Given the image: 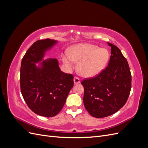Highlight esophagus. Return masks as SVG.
<instances>
[{"label":"esophagus","instance_id":"esophagus-1","mask_svg":"<svg viewBox=\"0 0 148 148\" xmlns=\"http://www.w3.org/2000/svg\"><path fill=\"white\" fill-rule=\"evenodd\" d=\"M74 83L75 84H77L80 83V79L78 77H75L74 78Z\"/></svg>","mask_w":148,"mask_h":148}]
</instances>
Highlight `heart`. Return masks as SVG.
<instances>
[{
    "label": "heart",
    "instance_id": "heart-1",
    "mask_svg": "<svg viewBox=\"0 0 148 148\" xmlns=\"http://www.w3.org/2000/svg\"><path fill=\"white\" fill-rule=\"evenodd\" d=\"M109 59V52L91 44H79L71 47L69 53L62 56L65 65L71 68L74 62H78L77 70L84 77H92L105 69Z\"/></svg>",
    "mask_w": 148,
    "mask_h": 148
}]
</instances>
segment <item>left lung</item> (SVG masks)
<instances>
[{
  "mask_svg": "<svg viewBox=\"0 0 148 148\" xmlns=\"http://www.w3.org/2000/svg\"><path fill=\"white\" fill-rule=\"evenodd\" d=\"M107 43L111 47L108 66L96 77L82 82L85 109L96 118L117 112L127 102L132 88V75L127 59L117 46Z\"/></svg>",
  "mask_w": 148,
  "mask_h": 148,
  "instance_id": "obj_1",
  "label": "left lung"
}]
</instances>
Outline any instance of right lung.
<instances>
[{
	"label": "right lung",
	"mask_w": 148,
	"mask_h": 148,
	"mask_svg": "<svg viewBox=\"0 0 148 148\" xmlns=\"http://www.w3.org/2000/svg\"><path fill=\"white\" fill-rule=\"evenodd\" d=\"M57 41L51 39L36 41L26 51L21 63L20 82L21 95L33 112L52 117L63 108L70 89L73 75L62 71L56 59L42 60L45 52Z\"/></svg>",
	"instance_id": "right-lung-1"
}]
</instances>
